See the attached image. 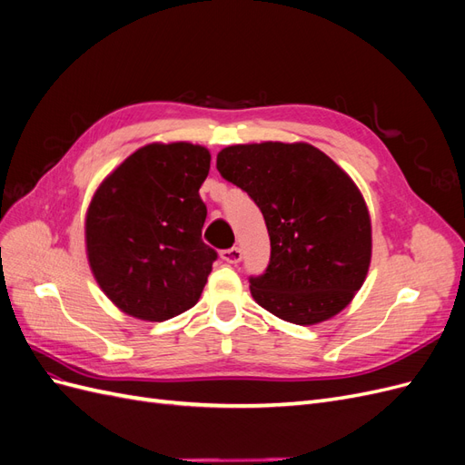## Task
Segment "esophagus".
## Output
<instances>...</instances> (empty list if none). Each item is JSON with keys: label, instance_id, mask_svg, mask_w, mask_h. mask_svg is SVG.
Returning a JSON list of instances; mask_svg holds the SVG:
<instances>
[{"label": "esophagus", "instance_id": "1", "mask_svg": "<svg viewBox=\"0 0 465 465\" xmlns=\"http://www.w3.org/2000/svg\"><path fill=\"white\" fill-rule=\"evenodd\" d=\"M221 260L227 262V263H238L242 260V250L238 246H232V248H227V250H221Z\"/></svg>", "mask_w": 465, "mask_h": 465}]
</instances>
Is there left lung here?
<instances>
[{"label":"left lung","mask_w":465,"mask_h":465,"mask_svg":"<svg viewBox=\"0 0 465 465\" xmlns=\"http://www.w3.org/2000/svg\"><path fill=\"white\" fill-rule=\"evenodd\" d=\"M217 171L260 207L272 242L254 301L277 318L312 326L353 301L372 256L361 190L311 143H246L219 151Z\"/></svg>","instance_id":"1"}]
</instances>
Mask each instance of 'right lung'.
<instances>
[{
  "label": "right lung",
  "mask_w": 465,
  "mask_h": 465,
  "mask_svg": "<svg viewBox=\"0 0 465 465\" xmlns=\"http://www.w3.org/2000/svg\"><path fill=\"white\" fill-rule=\"evenodd\" d=\"M209 166L202 145L149 143L96 188L85 217L87 258L98 287L128 316L163 322L200 301L217 260L202 241Z\"/></svg>",
  "instance_id": "obj_1"
}]
</instances>
